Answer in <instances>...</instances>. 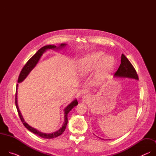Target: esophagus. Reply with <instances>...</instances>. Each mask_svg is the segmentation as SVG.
Segmentation results:
<instances>
[{"mask_svg": "<svg viewBox=\"0 0 156 156\" xmlns=\"http://www.w3.org/2000/svg\"><path fill=\"white\" fill-rule=\"evenodd\" d=\"M90 99V96H87V95H86V96H84L83 97V101H84L85 102H87L88 101V100Z\"/></svg>", "mask_w": 156, "mask_h": 156, "instance_id": "1", "label": "esophagus"}]
</instances>
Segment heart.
<instances>
[{
  "instance_id": "1",
  "label": "heart",
  "mask_w": 156,
  "mask_h": 156,
  "mask_svg": "<svg viewBox=\"0 0 156 156\" xmlns=\"http://www.w3.org/2000/svg\"><path fill=\"white\" fill-rule=\"evenodd\" d=\"M114 60L112 57H105L101 53H96L84 58L79 66V73L84 76L88 75L100 65L96 83H99L104 76L107 75L114 66Z\"/></svg>"
}]
</instances>
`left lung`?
I'll return each instance as SVG.
<instances>
[{"label":"left lung","instance_id":"8db88e82","mask_svg":"<svg viewBox=\"0 0 156 156\" xmlns=\"http://www.w3.org/2000/svg\"><path fill=\"white\" fill-rule=\"evenodd\" d=\"M114 76L138 80V76L135 68L133 67V66L128 60V59L123 54H122L121 57L120 65L117 71L115 72Z\"/></svg>","mask_w":156,"mask_h":156}]
</instances>
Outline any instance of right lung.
<instances>
[{"instance_id": "add662e5", "label": "right lung", "mask_w": 156, "mask_h": 156, "mask_svg": "<svg viewBox=\"0 0 156 156\" xmlns=\"http://www.w3.org/2000/svg\"><path fill=\"white\" fill-rule=\"evenodd\" d=\"M66 44H61L59 46V47L57 48L56 46H52V45H49V46H45L42 47V48H41L39 50H38V51L31 58H30V60L27 62V63L25 64V65L23 66V68L22 69L18 79V83H21L27 77V76L29 75V73L31 72V71L35 67L36 64L38 63L40 58L41 57L42 55L44 54V52H45L46 51V50L48 49H62V48H65V46H66ZM17 88H18V84L16 85V94H15V105H16V107L18 111V114L19 115V117L20 118L21 121L23 123V124L24 125V126L31 132L34 133L35 135H37L38 136H39L40 137L42 138H45V139H52L54 138H56L60 135H61L62 133L64 132L66 125H67L68 123V114L69 113L70 111L76 105H78V101L76 99H75L73 101H72L70 104H69L67 106L65 107V108L64 109V114H65V120H64V122L63 123L62 126L57 131L53 132L52 133H42L39 131H38L37 129L31 127V126H30L27 123L25 122L24 119L23 118L21 115V114L20 112V111L19 110L18 106V103H17Z\"/></svg>"}]
</instances>
